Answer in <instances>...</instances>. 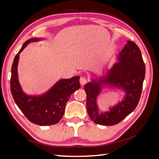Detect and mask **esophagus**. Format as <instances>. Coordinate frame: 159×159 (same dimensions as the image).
<instances>
[{"mask_svg":"<svg viewBox=\"0 0 159 159\" xmlns=\"http://www.w3.org/2000/svg\"><path fill=\"white\" fill-rule=\"evenodd\" d=\"M80 82L81 85H84L86 83H87V80H86V78H84V77H81L80 80Z\"/></svg>","mask_w":159,"mask_h":159,"instance_id":"1","label":"esophagus"}]
</instances>
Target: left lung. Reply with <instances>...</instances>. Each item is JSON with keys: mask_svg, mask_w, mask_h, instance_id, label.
I'll list each match as a JSON object with an SVG mask.
<instances>
[{"mask_svg": "<svg viewBox=\"0 0 159 159\" xmlns=\"http://www.w3.org/2000/svg\"><path fill=\"white\" fill-rule=\"evenodd\" d=\"M115 63L105 75L86 84L84 89L87 94V110L91 119L102 125H114L132 113L137 106L145 75V65L141 50L133 41L127 44L117 56ZM103 84L123 89L126 95L121 102L108 111L99 113L97 98Z\"/></svg>", "mask_w": 159, "mask_h": 159, "instance_id": "left-lung-1", "label": "left lung"}]
</instances>
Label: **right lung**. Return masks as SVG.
I'll use <instances>...</instances> for the list:
<instances>
[{"mask_svg": "<svg viewBox=\"0 0 159 159\" xmlns=\"http://www.w3.org/2000/svg\"><path fill=\"white\" fill-rule=\"evenodd\" d=\"M40 40L37 38L28 40L14 57L11 69V91L14 102L26 117L36 125L46 126L56 124L60 121L71 95L80 88V77L61 79L49 91L40 95H28L24 93L18 78L19 54L29 43Z\"/></svg>", "mask_w": 159, "mask_h": 159, "instance_id": "add662e5", "label": "right lung"}]
</instances>
